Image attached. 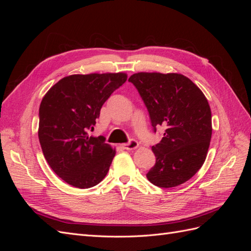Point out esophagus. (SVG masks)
Masks as SVG:
<instances>
[{
  "label": "esophagus",
  "instance_id": "esophagus-1",
  "mask_svg": "<svg viewBox=\"0 0 251 251\" xmlns=\"http://www.w3.org/2000/svg\"><path fill=\"white\" fill-rule=\"evenodd\" d=\"M138 146H139V143L137 141L134 139H131L127 143L121 144V148L125 150H135L136 148H138Z\"/></svg>",
  "mask_w": 251,
  "mask_h": 251
}]
</instances>
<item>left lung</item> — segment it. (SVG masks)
<instances>
[{
	"mask_svg": "<svg viewBox=\"0 0 251 251\" xmlns=\"http://www.w3.org/2000/svg\"><path fill=\"white\" fill-rule=\"evenodd\" d=\"M148 109L153 131L165 127L151 147L156 163L147 174L156 186H178L203 165L211 138V112L195 83L177 73H135L128 78Z\"/></svg>",
	"mask_w": 251,
	"mask_h": 251,
	"instance_id": "8db88e82",
	"label": "left lung"
}]
</instances>
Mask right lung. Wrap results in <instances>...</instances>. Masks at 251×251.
Wrapping results in <instances>:
<instances>
[{
	"label": "right lung",
	"instance_id": "obj_1",
	"mask_svg": "<svg viewBox=\"0 0 251 251\" xmlns=\"http://www.w3.org/2000/svg\"><path fill=\"white\" fill-rule=\"evenodd\" d=\"M125 73L75 74L60 79L40 105L39 139L45 158L68 184L89 188L105 177L115 151L92 131L102 104L126 80Z\"/></svg>",
	"mask_w": 251,
	"mask_h": 251
}]
</instances>
